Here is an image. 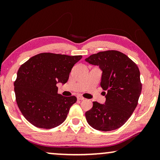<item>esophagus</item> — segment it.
Returning a JSON list of instances; mask_svg holds the SVG:
<instances>
[{
  "mask_svg": "<svg viewBox=\"0 0 160 160\" xmlns=\"http://www.w3.org/2000/svg\"><path fill=\"white\" fill-rule=\"evenodd\" d=\"M77 99L79 100H84V98H83L82 95H77Z\"/></svg>",
  "mask_w": 160,
  "mask_h": 160,
  "instance_id": "1",
  "label": "esophagus"
}]
</instances>
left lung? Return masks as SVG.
<instances>
[{
	"label": "left lung",
	"instance_id": "obj_1",
	"mask_svg": "<svg viewBox=\"0 0 160 160\" xmlns=\"http://www.w3.org/2000/svg\"><path fill=\"white\" fill-rule=\"evenodd\" d=\"M102 71L100 87L106 95L105 104L93 102L85 113L87 121L98 130L111 131L128 121L138 105L142 84L137 65L126 54L116 50L100 52L85 59Z\"/></svg>",
	"mask_w": 160,
	"mask_h": 160
}]
</instances>
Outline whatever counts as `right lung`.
Returning <instances> with one entry per match:
<instances>
[{"label":"right lung","instance_id":"add662e5","mask_svg":"<svg viewBox=\"0 0 160 160\" xmlns=\"http://www.w3.org/2000/svg\"><path fill=\"white\" fill-rule=\"evenodd\" d=\"M82 56L41 53L22 65L14 82L19 110L26 119L39 128L52 129L62 123L75 96L58 93L57 84L68 82L72 68Z\"/></svg>","mask_w":160,"mask_h":160}]
</instances>
